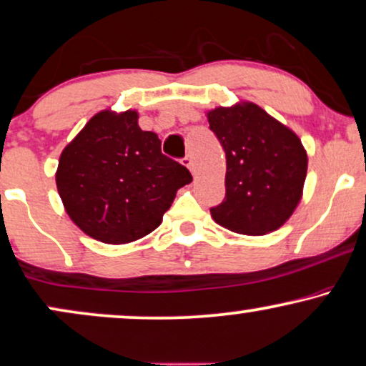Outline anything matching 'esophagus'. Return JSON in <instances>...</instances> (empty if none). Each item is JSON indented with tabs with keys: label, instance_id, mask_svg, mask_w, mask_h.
Instances as JSON below:
<instances>
[{
	"label": "esophagus",
	"instance_id": "1",
	"mask_svg": "<svg viewBox=\"0 0 366 366\" xmlns=\"http://www.w3.org/2000/svg\"><path fill=\"white\" fill-rule=\"evenodd\" d=\"M182 164L184 165H186V167L189 169V170H191V172L194 174V175H196V167H194V162H192V159H191V157H184V160H182Z\"/></svg>",
	"mask_w": 366,
	"mask_h": 366
}]
</instances>
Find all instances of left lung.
Instances as JSON below:
<instances>
[{"mask_svg": "<svg viewBox=\"0 0 366 366\" xmlns=\"http://www.w3.org/2000/svg\"><path fill=\"white\" fill-rule=\"evenodd\" d=\"M206 118L226 154V197L212 219L249 237L279 229L304 194L307 152L297 133L252 101L207 109Z\"/></svg>", "mask_w": 366, "mask_h": 366, "instance_id": "obj_1", "label": "left lung"}]
</instances>
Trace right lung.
Returning a JSON list of instances; mask_svg holds the SVG:
<instances>
[{
  "instance_id": "right-lung-1",
  "label": "right lung",
  "mask_w": 366,
  "mask_h": 366,
  "mask_svg": "<svg viewBox=\"0 0 366 366\" xmlns=\"http://www.w3.org/2000/svg\"><path fill=\"white\" fill-rule=\"evenodd\" d=\"M137 109L96 113L69 142L55 172L72 223L108 244L137 242L159 228L189 170L162 154L157 133L143 132Z\"/></svg>"
}]
</instances>
